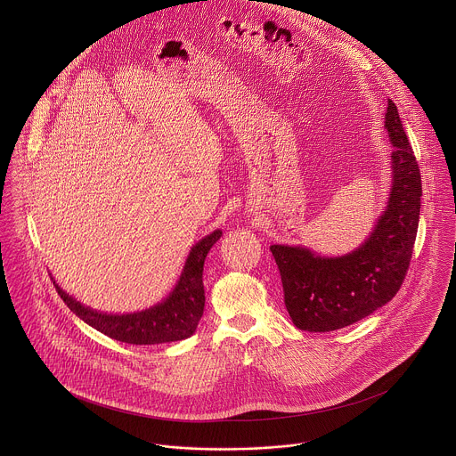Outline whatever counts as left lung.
Returning <instances> with one entry per match:
<instances>
[{"label": "left lung", "instance_id": "obj_1", "mask_svg": "<svg viewBox=\"0 0 456 456\" xmlns=\"http://www.w3.org/2000/svg\"><path fill=\"white\" fill-rule=\"evenodd\" d=\"M385 128L393 143L390 200L370 237L338 258L300 246L270 248L286 309L300 330L331 331L353 325L388 304L405 279L419 223L421 175L391 100Z\"/></svg>", "mask_w": 456, "mask_h": 456}]
</instances>
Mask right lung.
I'll use <instances>...</instances> for the list:
<instances>
[{
  "instance_id": "obj_1",
  "label": "right lung",
  "mask_w": 456,
  "mask_h": 456,
  "mask_svg": "<svg viewBox=\"0 0 456 456\" xmlns=\"http://www.w3.org/2000/svg\"><path fill=\"white\" fill-rule=\"evenodd\" d=\"M223 232L216 230L203 237L191 248L184 270L174 291L158 305L133 314H105L82 305L56 284L58 295L63 298L68 309L73 311L84 323L110 338L126 344H163L188 338L195 333L198 322L205 307L203 291V263L210 248L221 239Z\"/></svg>"
}]
</instances>
